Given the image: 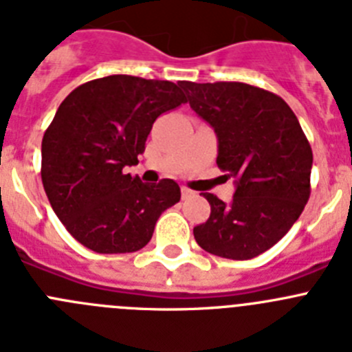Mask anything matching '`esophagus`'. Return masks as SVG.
Returning a JSON list of instances; mask_svg holds the SVG:
<instances>
[{"mask_svg":"<svg viewBox=\"0 0 352 352\" xmlns=\"http://www.w3.org/2000/svg\"><path fill=\"white\" fill-rule=\"evenodd\" d=\"M194 194H195L194 190H190V188H186V186H182V197H183V199L192 197V195H194Z\"/></svg>","mask_w":352,"mask_h":352,"instance_id":"34e87169","label":"esophagus"}]
</instances>
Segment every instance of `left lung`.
I'll use <instances>...</instances> for the list:
<instances>
[{
  "label": "left lung",
  "mask_w": 352,
  "mask_h": 352,
  "mask_svg": "<svg viewBox=\"0 0 352 352\" xmlns=\"http://www.w3.org/2000/svg\"><path fill=\"white\" fill-rule=\"evenodd\" d=\"M188 104L213 126L217 166L236 178L229 204L203 194L210 219L194 227L201 248L245 261L280 241L310 197L312 148L296 114L272 91L245 82H182Z\"/></svg>",
  "instance_id": "8db88e82"
}]
</instances>
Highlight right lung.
I'll return each instance as SVG.
<instances>
[{"instance_id":"add662e5","label":"right lung","mask_w":352,"mask_h":352,"mask_svg":"<svg viewBox=\"0 0 352 352\" xmlns=\"http://www.w3.org/2000/svg\"><path fill=\"white\" fill-rule=\"evenodd\" d=\"M186 102L178 84L107 76L61 102L42 139V183L67 231L98 254L148 245L155 223L182 197L178 183L125 174L144 153L155 120Z\"/></svg>"}]
</instances>
